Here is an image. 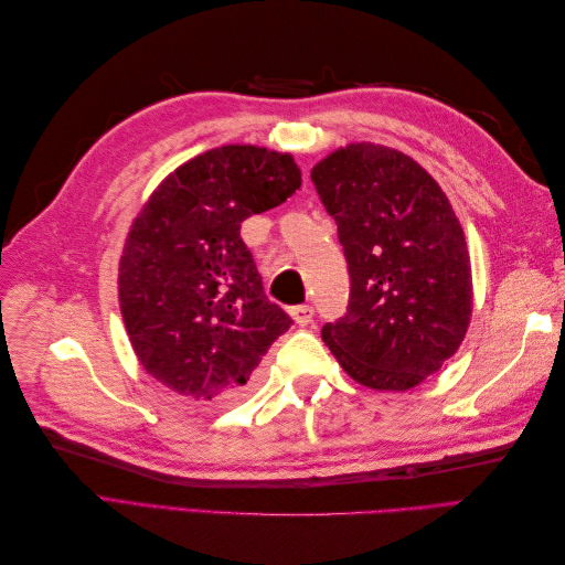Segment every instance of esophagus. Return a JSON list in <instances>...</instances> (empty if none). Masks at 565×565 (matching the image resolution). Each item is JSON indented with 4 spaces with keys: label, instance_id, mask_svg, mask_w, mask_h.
Returning <instances> with one entry per match:
<instances>
[{
    "label": "esophagus",
    "instance_id": "1",
    "mask_svg": "<svg viewBox=\"0 0 565 565\" xmlns=\"http://www.w3.org/2000/svg\"><path fill=\"white\" fill-rule=\"evenodd\" d=\"M289 313H292V318H295V322L297 324H301V328H303V324H309L311 320H313V309H311V306H295V309L292 311H289Z\"/></svg>",
    "mask_w": 565,
    "mask_h": 565
}]
</instances>
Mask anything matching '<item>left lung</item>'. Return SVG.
<instances>
[{
  "label": "left lung",
  "mask_w": 565,
  "mask_h": 565,
  "mask_svg": "<svg viewBox=\"0 0 565 565\" xmlns=\"http://www.w3.org/2000/svg\"><path fill=\"white\" fill-rule=\"evenodd\" d=\"M311 179L337 221L351 276L347 316L322 341L351 380L407 391L438 372L465 341L471 262L448 195L405 152L349 143Z\"/></svg>",
  "instance_id": "left-lung-1"
}]
</instances>
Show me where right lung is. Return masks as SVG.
<instances>
[{"label":"right lung","mask_w":565,"mask_h":565,"mask_svg":"<svg viewBox=\"0 0 565 565\" xmlns=\"http://www.w3.org/2000/svg\"><path fill=\"white\" fill-rule=\"evenodd\" d=\"M299 185L289 152L235 143L183 162L152 191L117 278L131 349L152 380L193 403L247 391L292 318L264 295L241 224Z\"/></svg>","instance_id":"add662e5"}]
</instances>
